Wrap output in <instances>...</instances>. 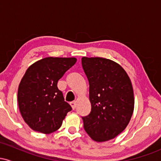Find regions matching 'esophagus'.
<instances>
[{"label": "esophagus", "instance_id": "34e87169", "mask_svg": "<svg viewBox=\"0 0 161 161\" xmlns=\"http://www.w3.org/2000/svg\"><path fill=\"white\" fill-rule=\"evenodd\" d=\"M70 105L72 106V108L74 110L75 108V105H76V102H75V101H72V102H70Z\"/></svg>", "mask_w": 161, "mask_h": 161}]
</instances>
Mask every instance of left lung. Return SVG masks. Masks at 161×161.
<instances>
[{
	"label": "left lung",
	"instance_id": "left-lung-1",
	"mask_svg": "<svg viewBox=\"0 0 161 161\" xmlns=\"http://www.w3.org/2000/svg\"><path fill=\"white\" fill-rule=\"evenodd\" d=\"M82 65L89 82L92 109L82 116L86 132L96 142H105L121 133L134 110L132 83L116 63L102 57H82Z\"/></svg>",
	"mask_w": 161,
	"mask_h": 161
}]
</instances>
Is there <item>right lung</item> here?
<instances>
[{
  "instance_id": "1",
  "label": "right lung",
  "mask_w": 161,
  "mask_h": 161,
  "mask_svg": "<svg viewBox=\"0 0 161 161\" xmlns=\"http://www.w3.org/2000/svg\"><path fill=\"white\" fill-rule=\"evenodd\" d=\"M75 62L74 57H46L28 68L18 88V104L23 119L33 130L54 132L72 110L57 82Z\"/></svg>"
}]
</instances>
